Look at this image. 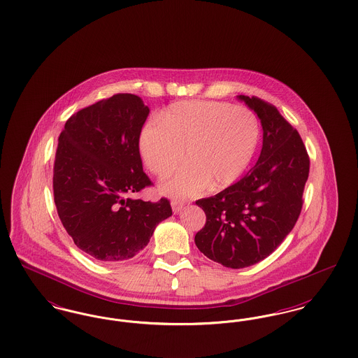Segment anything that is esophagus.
<instances>
[{
	"instance_id": "esophagus-1",
	"label": "esophagus",
	"mask_w": 358,
	"mask_h": 358,
	"mask_svg": "<svg viewBox=\"0 0 358 358\" xmlns=\"http://www.w3.org/2000/svg\"><path fill=\"white\" fill-rule=\"evenodd\" d=\"M184 208V203H180V201H171V209H173V213H178L181 212V209Z\"/></svg>"
}]
</instances>
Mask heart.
Returning a JSON list of instances; mask_svg holds the SVG:
<instances>
[{
	"mask_svg": "<svg viewBox=\"0 0 358 358\" xmlns=\"http://www.w3.org/2000/svg\"><path fill=\"white\" fill-rule=\"evenodd\" d=\"M259 142V122L245 107L212 101L171 104L159 120H148L139 134L146 168L162 178L187 165L161 190L174 199L234 184L250 165Z\"/></svg>",
	"mask_w": 358,
	"mask_h": 358,
	"instance_id": "obj_1",
	"label": "heart"
}]
</instances>
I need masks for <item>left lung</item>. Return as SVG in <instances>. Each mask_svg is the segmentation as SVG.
Returning a JSON list of instances; mask_svg holds the SVG:
<instances>
[{
  "mask_svg": "<svg viewBox=\"0 0 358 358\" xmlns=\"http://www.w3.org/2000/svg\"><path fill=\"white\" fill-rule=\"evenodd\" d=\"M263 127L255 166L240 181L196 204L206 216L194 236L197 248L224 267L244 268L273 254L301 215L310 158L299 133L278 108L238 95Z\"/></svg>",
  "mask_w": 358,
  "mask_h": 358,
  "instance_id": "obj_1",
  "label": "left lung"
}]
</instances>
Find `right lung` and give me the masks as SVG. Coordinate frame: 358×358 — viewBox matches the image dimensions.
I'll use <instances>...</instances> for the list:
<instances>
[{"mask_svg": "<svg viewBox=\"0 0 358 358\" xmlns=\"http://www.w3.org/2000/svg\"><path fill=\"white\" fill-rule=\"evenodd\" d=\"M149 111L139 96L117 94L73 114L59 136L53 165L57 215L76 247L96 260L136 256L171 216L165 197L157 203L130 197L152 185L139 154Z\"/></svg>", "mask_w": 358, "mask_h": 358, "instance_id": "right-lung-1", "label": "right lung"}]
</instances>
